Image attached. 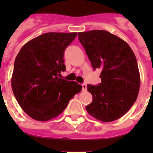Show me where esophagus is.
Listing matches in <instances>:
<instances>
[{
    "mask_svg": "<svg viewBox=\"0 0 153 153\" xmlns=\"http://www.w3.org/2000/svg\"><path fill=\"white\" fill-rule=\"evenodd\" d=\"M82 89H83V91H86V83H83V84H82Z\"/></svg>",
    "mask_w": 153,
    "mask_h": 153,
    "instance_id": "1",
    "label": "esophagus"
}]
</instances>
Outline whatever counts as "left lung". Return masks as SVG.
Here are the masks:
<instances>
[{"mask_svg":"<svg viewBox=\"0 0 153 153\" xmlns=\"http://www.w3.org/2000/svg\"><path fill=\"white\" fill-rule=\"evenodd\" d=\"M93 70L100 69L101 83L88 84L93 101L86 106L92 117L102 122L122 117L136 102L140 75L134 53L129 44L106 30L78 33Z\"/></svg>","mask_w":153,"mask_h":153,"instance_id":"8db88e82","label":"left lung"}]
</instances>
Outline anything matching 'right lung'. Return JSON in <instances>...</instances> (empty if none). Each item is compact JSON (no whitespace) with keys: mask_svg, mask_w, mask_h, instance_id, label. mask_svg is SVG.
<instances>
[{"mask_svg":"<svg viewBox=\"0 0 153 153\" xmlns=\"http://www.w3.org/2000/svg\"><path fill=\"white\" fill-rule=\"evenodd\" d=\"M77 33H46L24 44L14 61L11 78L16 100L37 121L58 117L82 90L74 81L60 79L66 70L65 49Z\"/></svg>","mask_w":153,"mask_h":153,"instance_id":"obj_1","label":"right lung"}]
</instances>
